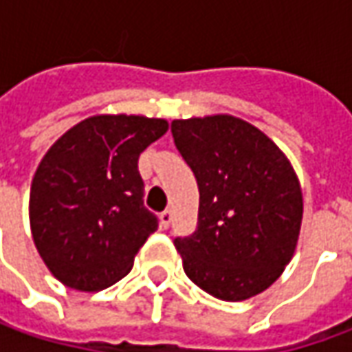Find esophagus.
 Instances as JSON below:
<instances>
[{
	"label": "esophagus",
	"mask_w": 352,
	"mask_h": 352,
	"mask_svg": "<svg viewBox=\"0 0 352 352\" xmlns=\"http://www.w3.org/2000/svg\"><path fill=\"white\" fill-rule=\"evenodd\" d=\"M158 219H160V227H162V229H168L170 223H172V213H170L168 210H164L158 215Z\"/></svg>",
	"instance_id": "1"
}]
</instances>
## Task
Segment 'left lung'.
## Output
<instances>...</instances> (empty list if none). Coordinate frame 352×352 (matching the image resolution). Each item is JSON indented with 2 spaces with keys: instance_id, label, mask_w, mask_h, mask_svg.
I'll return each mask as SVG.
<instances>
[{
  "instance_id": "1",
  "label": "left lung",
  "mask_w": 352,
  "mask_h": 352,
  "mask_svg": "<svg viewBox=\"0 0 352 352\" xmlns=\"http://www.w3.org/2000/svg\"><path fill=\"white\" fill-rule=\"evenodd\" d=\"M196 176L197 229L176 236L184 272L204 292L241 302L272 286L296 250L304 199L284 153L233 116L172 121Z\"/></svg>"
}]
</instances>
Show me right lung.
Returning a JSON list of instances; mask_svg holds the SVG:
<instances>
[{"instance_id":"1","label":"right lung","mask_w":352,"mask_h":352,"mask_svg":"<svg viewBox=\"0 0 352 352\" xmlns=\"http://www.w3.org/2000/svg\"><path fill=\"white\" fill-rule=\"evenodd\" d=\"M168 131L164 119L96 116L66 131L31 184L34 247L64 286L98 292L133 268L158 229L142 206L139 156Z\"/></svg>"}]
</instances>
